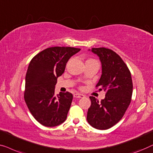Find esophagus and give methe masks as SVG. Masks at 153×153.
I'll use <instances>...</instances> for the list:
<instances>
[{
  "mask_svg": "<svg viewBox=\"0 0 153 153\" xmlns=\"http://www.w3.org/2000/svg\"><path fill=\"white\" fill-rule=\"evenodd\" d=\"M74 98H84L85 97V96L83 95V94H79V93H76L74 95Z\"/></svg>",
  "mask_w": 153,
  "mask_h": 153,
  "instance_id": "esophagus-1",
  "label": "esophagus"
}]
</instances>
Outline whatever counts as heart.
Instances as JSON below:
<instances>
[{
    "mask_svg": "<svg viewBox=\"0 0 153 153\" xmlns=\"http://www.w3.org/2000/svg\"><path fill=\"white\" fill-rule=\"evenodd\" d=\"M89 60H94V59H89ZM87 61H88V60H87Z\"/></svg>",
    "mask_w": 153,
    "mask_h": 153,
    "instance_id": "b5f03b06",
    "label": "heart"
}]
</instances>
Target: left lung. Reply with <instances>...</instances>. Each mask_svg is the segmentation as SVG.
Segmentation results:
<instances>
[{
	"label": "left lung",
	"instance_id": "8db88e82",
	"mask_svg": "<svg viewBox=\"0 0 153 153\" xmlns=\"http://www.w3.org/2000/svg\"><path fill=\"white\" fill-rule=\"evenodd\" d=\"M90 51V50H89ZM102 64V75L96 87L106 91L105 98L99 102L90 96L91 106L87 119L98 130H107L122 119L129 107L132 95V80L130 70L114 51L105 48H93Z\"/></svg>",
	"mask_w": 153,
	"mask_h": 153
}]
</instances>
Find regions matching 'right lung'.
<instances>
[{
	"label": "right lung",
	"mask_w": 153,
	"mask_h": 153,
	"mask_svg": "<svg viewBox=\"0 0 153 153\" xmlns=\"http://www.w3.org/2000/svg\"><path fill=\"white\" fill-rule=\"evenodd\" d=\"M79 51L72 47H51L39 53L30 62L24 99L32 115L43 126H57L66 119L73 95L66 91L56 96L55 87L68 59Z\"/></svg>",
	"instance_id": "obj_1"
}]
</instances>
